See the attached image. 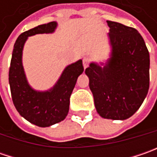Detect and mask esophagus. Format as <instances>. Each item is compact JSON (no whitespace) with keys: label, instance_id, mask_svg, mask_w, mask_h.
Listing matches in <instances>:
<instances>
[{"label":"esophagus","instance_id":"1","mask_svg":"<svg viewBox=\"0 0 157 157\" xmlns=\"http://www.w3.org/2000/svg\"><path fill=\"white\" fill-rule=\"evenodd\" d=\"M88 64H89V59H88L87 57H84L83 58V66H84L85 69L87 67Z\"/></svg>","mask_w":157,"mask_h":157}]
</instances>
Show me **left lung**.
<instances>
[{
	"mask_svg": "<svg viewBox=\"0 0 157 157\" xmlns=\"http://www.w3.org/2000/svg\"><path fill=\"white\" fill-rule=\"evenodd\" d=\"M111 52L106 62L86 69L97 113L123 121L142 105L149 88V53L136 29L106 21Z\"/></svg>",
	"mask_w": 157,
	"mask_h": 157,
	"instance_id": "8db88e82",
	"label": "left lung"
}]
</instances>
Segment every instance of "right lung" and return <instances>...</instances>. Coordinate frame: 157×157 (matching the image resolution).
I'll return each mask as SVG.
<instances>
[{
    "mask_svg": "<svg viewBox=\"0 0 157 157\" xmlns=\"http://www.w3.org/2000/svg\"><path fill=\"white\" fill-rule=\"evenodd\" d=\"M57 27V21H52L21 33L15 41L9 68V86L16 110L21 117L41 128L50 127L65 119L69 112L71 94L78 76L84 71L82 59H79L67 65L49 90L37 91L29 84L22 65L24 44L29 36L54 33Z\"/></svg>",
    "mask_w": 157,
    "mask_h": 157,
    "instance_id": "right-lung-1",
    "label": "right lung"
}]
</instances>
